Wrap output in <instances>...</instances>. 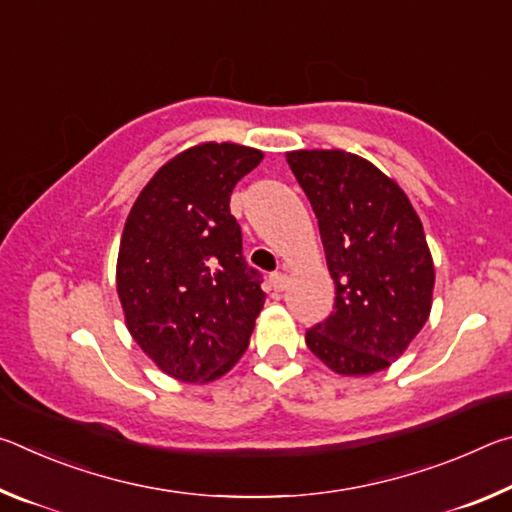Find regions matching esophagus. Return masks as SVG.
Wrapping results in <instances>:
<instances>
[{
    "instance_id": "34e87169",
    "label": "esophagus",
    "mask_w": 512,
    "mask_h": 512,
    "mask_svg": "<svg viewBox=\"0 0 512 512\" xmlns=\"http://www.w3.org/2000/svg\"><path fill=\"white\" fill-rule=\"evenodd\" d=\"M271 287L275 291H284V287H287V275H284V273H273L271 275Z\"/></svg>"
}]
</instances>
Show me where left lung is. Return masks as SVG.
Returning <instances> with one entry per match:
<instances>
[{"label": "left lung", "mask_w": 512, "mask_h": 512, "mask_svg": "<svg viewBox=\"0 0 512 512\" xmlns=\"http://www.w3.org/2000/svg\"><path fill=\"white\" fill-rule=\"evenodd\" d=\"M287 162L318 219L336 298L307 329L309 350L345 377L402 357L431 311L433 259L406 194L348 151H291Z\"/></svg>", "instance_id": "obj_1"}]
</instances>
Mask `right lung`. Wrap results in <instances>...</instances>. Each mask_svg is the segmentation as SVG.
<instances>
[{
    "instance_id": "right-lung-1",
    "label": "right lung",
    "mask_w": 512,
    "mask_h": 512,
    "mask_svg": "<svg viewBox=\"0 0 512 512\" xmlns=\"http://www.w3.org/2000/svg\"><path fill=\"white\" fill-rule=\"evenodd\" d=\"M264 153L205 142L171 158L128 214L117 293L135 343L187 384L225 375L246 352L264 307L262 275L241 253L230 194Z\"/></svg>"
}]
</instances>
